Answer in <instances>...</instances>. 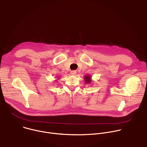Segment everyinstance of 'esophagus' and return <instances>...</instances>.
Returning a JSON list of instances; mask_svg holds the SVG:
<instances>
[{
    "label": "esophagus",
    "mask_w": 147,
    "mask_h": 147,
    "mask_svg": "<svg viewBox=\"0 0 147 147\" xmlns=\"http://www.w3.org/2000/svg\"><path fill=\"white\" fill-rule=\"evenodd\" d=\"M76 73H77V71H76V70H72V71H71V72H70V73H71V75H76Z\"/></svg>",
    "instance_id": "obj_1"
}]
</instances>
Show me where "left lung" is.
Listing matches in <instances>:
<instances>
[{
	"mask_svg": "<svg viewBox=\"0 0 147 147\" xmlns=\"http://www.w3.org/2000/svg\"><path fill=\"white\" fill-rule=\"evenodd\" d=\"M91 77H90L89 76H84V80L86 81V82L87 84H89L90 83V82L91 81Z\"/></svg>",
	"mask_w": 147,
	"mask_h": 147,
	"instance_id": "obj_1",
	"label": "left lung"
}]
</instances>
